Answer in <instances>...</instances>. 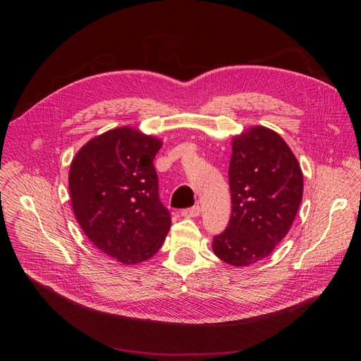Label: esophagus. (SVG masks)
<instances>
[{
    "label": "esophagus",
    "instance_id": "34e87169",
    "mask_svg": "<svg viewBox=\"0 0 361 361\" xmlns=\"http://www.w3.org/2000/svg\"><path fill=\"white\" fill-rule=\"evenodd\" d=\"M200 213H201L200 205H194V207H191V209L183 210V212H181V216H184V217H198Z\"/></svg>",
    "mask_w": 361,
    "mask_h": 361
}]
</instances>
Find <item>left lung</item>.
<instances>
[{
    "label": "left lung",
    "instance_id": "obj_1",
    "mask_svg": "<svg viewBox=\"0 0 361 361\" xmlns=\"http://www.w3.org/2000/svg\"><path fill=\"white\" fill-rule=\"evenodd\" d=\"M231 148V217L213 251L227 264L247 267L269 257L291 228L302 171L286 141L263 126L235 135Z\"/></svg>",
    "mask_w": 361,
    "mask_h": 361
}]
</instances>
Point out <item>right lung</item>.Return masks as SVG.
<instances>
[{
  "instance_id": "add662e5",
  "label": "right lung",
  "mask_w": 361,
  "mask_h": 361,
  "mask_svg": "<svg viewBox=\"0 0 361 361\" xmlns=\"http://www.w3.org/2000/svg\"><path fill=\"white\" fill-rule=\"evenodd\" d=\"M163 141L124 126L85 142L70 166L74 216L88 240L123 264L156 254L171 227L152 160Z\"/></svg>"
}]
</instances>
